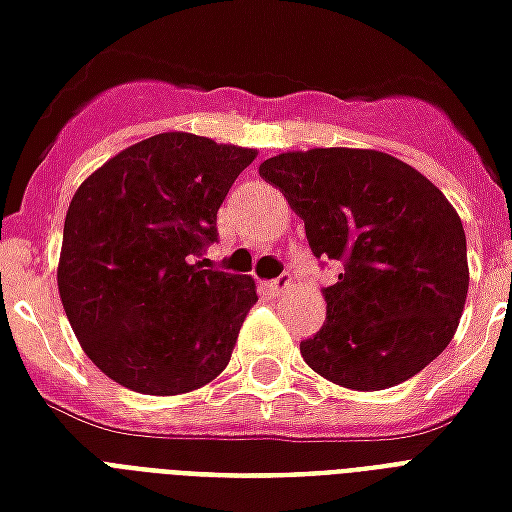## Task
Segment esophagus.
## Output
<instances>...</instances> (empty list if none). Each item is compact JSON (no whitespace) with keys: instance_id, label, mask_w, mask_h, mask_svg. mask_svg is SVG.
<instances>
[{"instance_id":"34e87169","label":"esophagus","mask_w":512,"mask_h":512,"mask_svg":"<svg viewBox=\"0 0 512 512\" xmlns=\"http://www.w3.org/2000/svg\"><path fill=\"white\" fill-rule=\"evenodd\" d=\"M290 285H293V282H290V276L282 274V276H276V279H271V282H266V285H263V287H266V290L271 295H282Z\"/></svg>"}]
</instances>
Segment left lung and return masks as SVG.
Masks as SVG:
<instances>
[{
    "mask_svg": "<svg viewBox=\"0 0 512 512\" xmlns=\"http://www.w3.org/2000/svg\"><path fill=\"white\" fill-rule=\"evenodd\" d=\"M301 214L314 257L342 263L328 314L301 342L325 380L382 391L426 369L456 333L467 236L423 173L369 149L287 151L260 165Z\"/></svg>",
    "mask_w": 512,
    "mask_h": 512,
    "instance_id": "left-lung-1",
    "label": "left lung"
}]
</instances>
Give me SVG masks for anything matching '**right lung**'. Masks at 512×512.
Here are the masks:
<instances>
[{"label":"right lung","mask_w":512,"mask_h":512,"mask_svg":"<svg viewBox=\"0 0 512 512\" xmlns=\"http://www.w3.org/2000/svg\"><path fill=\"white\" fill-rule=\"evenodd\" d=\"M255 151L162 132L116 154L67 208L59 295L94 366L149 396L195 391L233 355L255 282L200 260Z\"/></svg>","instance_id":"right-lung-1"}]
</instances>
